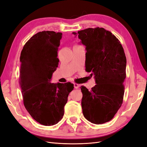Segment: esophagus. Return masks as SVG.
<instances>
[{
  "label": "esophagus",
  "instance_id": "esophagus-1",
  "mask_svg": "<svg viewBox=\"0 0 147 147\" xmlns=\"http://www.w3.org/2000/svg\"><path fill=\"white\" fill-rule=\"evenodd\" d=\"M73 84H74V88H75V89H77V88H79L80 84H77V83H75V82H74Z\"/></svg>",
  "mask_w": 147,
  "mask_h": 147
}]
</instances>
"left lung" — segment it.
<instances>
[{
  "instance_id": "8db88e82",
  "label": "left lung",
  "mask_w": 147,
  "mask_h": 147,
  "mask_svg": "<svg viewBox=\"0 0 147 147\" xmlns=\"http://www.w3.org/2000/svg\"><path fill=\"white\" fill-rule=\"evenodd\" d=\"M72 34L78 35L86 46L85 70L94 75L96 83L91 91L80 87L83 115L92 123L104 124L114 117L123 103L125 53L119 40L104 28H88Z\"/></svg>"
}]
</instances>
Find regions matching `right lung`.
I'll list each match as a JSON object with an SVG mask.
<instances>
[{"label": "right lung", "mask_w": 147, "mask_h": 147, "mask_svg": "<svg viewBox=\"0 0 147 147\" xmlns=\"http://www.w3.org/2000/svg\"><path fill=\"white\" fill-rule=\"evenodd\" d=\"M61 32L42 31L26 43L20 56V84L23 103L35 121L45 126L57 124L63 118L69 93L70 82L50 83L58 66V47Z\"/></svg>", "instance_id": "obj_1"}]
</instances>
